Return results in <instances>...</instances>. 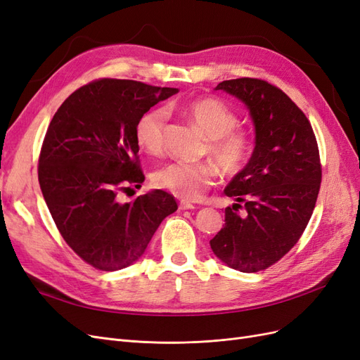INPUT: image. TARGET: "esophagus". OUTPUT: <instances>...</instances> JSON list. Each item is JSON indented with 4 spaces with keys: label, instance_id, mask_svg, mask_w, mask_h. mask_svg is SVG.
I'll return each instance as SVG.
<instances>
[{
    "label": "esophagus",
    "instance_id": "34e87169",
    "mask_svg": "<svg viewBox=\"0 0 360 360\" xmlns=\"http://www.w3.org/2000/svg\"><path fill=\"white\" fill-rule=\"evenodd\" d=\"M179 209L180 210H192V209H195V205L188 202V201H180L179 202Z\"/></svg>",
    "mask_w": 360,
    "mask_h": 360
}]
</instances>
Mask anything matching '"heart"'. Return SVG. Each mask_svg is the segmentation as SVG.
<instances>
[{"mask_svg":"<svg viewBox=\"0 0 360 360\" xmlns=\"http://www.w3.org/2000/svg\"><path fill=\"white\" fill-rule=\"evenodd\" d=\"M181 112L209 138L205 155L216 163L224 177L240 174L254 151V138L238 127V115L226 102L213 96L198 97L181 108ZM167 114L160 108L148 110L135 126L138 146L150 155H159L165 139ZM213 163L171 162L153 174V184L177 198L195 201L209 189L217 177Z\"/></svg>","mask_w":360,"mask_h":360,"instance_id":"obj_1","label":"heart"}]
</instances>
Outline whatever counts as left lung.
<instances>
[{"mask_svg": "<svg viewBox=\"0 0 360 360\" xmlns=\"http://www.w3.org/2000/svg\"><path fill=\"white\" fill-rule=\"evenodd\" d=\"M243 101L255 124V148L225 188L236 200L212 240L214 255L254 274L274 266L299 242L320 192L321 162L307 115L276 85L257 78L217 84Z\"/></svg>", "mask_w": 360, "mask_h": 360, "instance_id": "1", "label": "left lung"}]
</instances>
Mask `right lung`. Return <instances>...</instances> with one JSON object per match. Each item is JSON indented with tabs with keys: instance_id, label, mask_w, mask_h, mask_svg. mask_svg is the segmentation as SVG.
<instances>
[{
	"instance_id": "right-lung-1",
	"label": "right lung",
	"mask_w": 360,
	"mask_h": 360,
	"mask_svg": "<svg viewBox=\"0 0 360 360\" xmlns=\"http://www.w3.org/2000/svg\"><path fill=\"white\" fill-rule=\"evenodd\" d=\"M177 89L101 78L73 91L51 120L39 156V183L53 222L73 252L103 271L144 254L160 222L177 210L153 191L122 204L129 184L141 188L135 126Z\"/></svg>"
}]
</instances>
